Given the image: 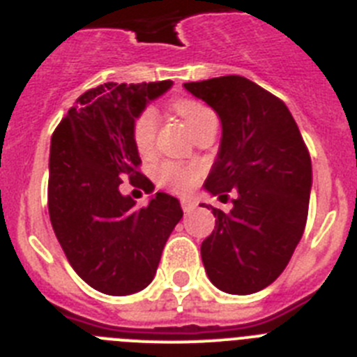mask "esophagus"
Instances as JSON below:
<instances>
[{"instance_id":"obj_1","label":"esophagus","mask_w":357,"mask_h":357,"mask_svg":"<svg viewBox=\"0 0 357 357\" xmlns=\"http://www.w3.org/2000/svg\"><path fill=\"white\" fill-rule=\"evenodd\" d=\"M181 206L184 209V213H189V211H193L197 207V200L195 198H182Z\"/></svg>"}]
</instances>
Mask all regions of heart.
Segmentation results:
<instances>
[{"label": "heart", "instance_id": "heart-1", "mask_svg": "<svg viewBox=\"0 0 357 357\" xmlns=\"http://www.w3.org/2000/svg\"><path fill=\"white\" fill-rule=\"evenodd\" d=\"M175 110L182 116L185 123L189 125L191 130L206 121L209 116H213V110L206 107L198 100H178L175 103ZM157 132V112L153 109H144L134 121L132 127V139H134L135 148L139 153L146 155L153 148ZM157 178L162 185H168L176 193H185L189 189L197 184L200 178V168L195 164H181L173 162V160H164L157 166Z\"/></svg>", "mask_w": 357, "mask_h": 357}]
</instances>
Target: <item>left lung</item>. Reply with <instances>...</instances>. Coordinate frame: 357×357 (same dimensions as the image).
<instances>
[{
	"instance_id": "left-lung-1",
	"label": "left lung",
	"mask_w": 357,
	"mask_h": 357,
	"mask_svg": "<svg viewBox=\"0 0 357 357\" xmlns=\"http://www.w3.org/2000/svg\"><path fill=\"white\" fill-rule=\"evenodd\" d=\"M184 87L222 121L204 185L222 202L236 193L227 213L211 207L216 225L200 248L207 277L232 295L261 291L284 272L304 234L313 184L307 146L284 102L248 78L229 75Z\"/></svg>"
}]
</instances>
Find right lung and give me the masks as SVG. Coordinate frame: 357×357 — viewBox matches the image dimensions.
Segmentation results:
<instances>
[{
  "label": "right lung",
  "instance_id": "add662e5",
  "mask_svg": "<svg viewBox=\"0 0 357 357\" xmlns=\"http://www.w3.org/2000/svg\"><path fill=\"white\" fill-rule=\"evenodd\" d=\"M172 80L103 84L68 110L52 135L48 209L52 227L73 270L105 295H130L153 280L160 254L181 222V202L155 193L144 207L123 197L128 178L151 184L139 172L132 127L144 107Z\"/></svg>",
  "mask_w": 357,
  "mask_h": 357
}]
</instances>
